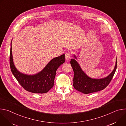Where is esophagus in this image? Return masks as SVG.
<instances>
[{
	"label": "esophagus",
	"instance_id": "1",
	"mask_svg": "<svg viewBox=\"0 0 126 126\" xmlns=\"http://www.w3.org/2000/svg\"><path fill=\"white\" fill-rule=\"evenodd\" d=\"M71 56H72V54L71 52H66L65 54V58L66 60H69V59H70Z\"/></svg>",
	"mask_w": 126,
	"mask_h": 126
}]
</instances>
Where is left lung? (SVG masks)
<instances>
[{"label":"left lung","instance_id":"8db88e82","mask_svg":"<svg viewBox=\"0 0 126 126\" xmlns=\"http://www.w3.org/2000/svg\"><path fill=\"white\" fill-rule=\"evenodd\" d=\"M77 59L76 55H74ZM71 64L73 67L74 76V88L85 94L94 93L105 89L110 82L115 73L117 66V61L113 72L106 78L95 79L88 77L80 68L79 64L75 59H72Z\"/></svg>","mask_w":126,"mask_h":126}]
</instances>
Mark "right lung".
<instances>
[{"label":"right lung","instance_id":"add662e5","mask_svg":"<svg viewBox=\"0 0 126 126\" xmlns=\"http://www.w3.org/2000/svg\"><path fill=\"white\" fill-rule=\"evenodd\" d=\"M65 62L64 54L53 58L39 73L33 75H27L20 73L13 62L11 43L9 62L12 73L20 85L26 91L33 93L44 94L53 86L56 71Z\"/></svg>","mask_w":126,"mask_h":126}]
</instances>
